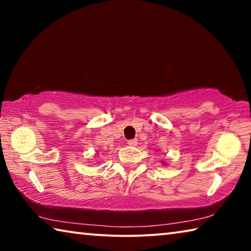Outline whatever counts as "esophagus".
I'll list each match as a JSON object with an SVG mask.
<instances>
[{"label":"esophagus","instance_id":"1","mask_svg":"<svg viewBox=\"0 0 251 251\" xmlns=\"http://www.w3.org/2000/svg\"><path fill=\"white\" fill-rule=\"evenodd\" d=\"M127 144H128L129 146H136L138 144V142H137V139H129V141L127 142Z\"/></svg>","mask_w":251,"mask_h":251}]
</instances>
